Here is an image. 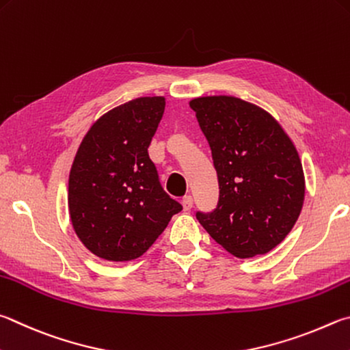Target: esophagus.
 I'll use <instances>...</instances> for the list:
<instances>
[{
    "label": "esophagus",
    "instance_id": "esophagus-1",
    "mask_svg": "<svg viewBox=\"0 0 350 350\" xmlns=\"http://www.w3.org/2000/svg\"><path fill=\"white\" fill-rule=\"evenodd\" d=\"M182 206H183V211H189V209L193 208V197L191 196H187L182 199Z\"/></svg>",
    "mask_w": 350,
    "mask_h": 350
}]
</instances>
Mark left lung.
<instances>
[{
    "mask_svg": "<svg viewBox=\"0 0 350 350\" xmlns=\"http://www.w3.org/2000/svg\"><path fill=\"white\" fill-rule=\"evenodd\" d=\"M211 147L217 208L196 217L232 256L250 258L282 243L304 202V173L288 133L271 113L236 96L189 100Z\"/></svg>",
    "mask_w": 350,
    "mask_h": 350,
    "instance_id": "obj_1",
    "label": "left lung"
}]
</instances>
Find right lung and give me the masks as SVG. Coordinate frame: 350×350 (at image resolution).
<instances>
[{"label": "right lung", "mask_w": 350, "mask_h": 350, "mask_svg": "<svg viewBox=\"0 0 350 350\" xmlns=\"http://www.w3.org/2000/svg\"><path fill=\"white\" fill-rule=\"evenodd\" d=\"M163 96L129 100L85 133L68 176V214L88 251L109 262L141 257L182 209L159 183L148 156Z\"/></svg>", "instance_id": "add662e5"}]
</instances>
